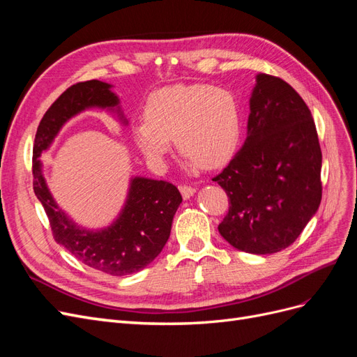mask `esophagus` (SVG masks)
I'll return each mask as SVG.
<instances>
[{
    "label": "esophagus",
    "instance_id": "1",
    "mask_svg": "<svg viewBox=\"0 0 357 357\" xmlns=\"http://www.w3.org/2000/svg\"><path fill=\"white\" fill-rule=\"evenodd\" d=\"M180 192H181L183 198L189 199V198L193 195V193H195V188L189 186V185H181V186H180Z\"/></svg>",
    "mask_w": 357,
    "mask_h": 357
}]
</instances>
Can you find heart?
I'll list each match as a JSON object with an SVG mask.
<instances>
[{"mask_svg": "<svg viewBox=\"0 0 357 357\" xmlns=\"http://www.w3.org/2000/svg\"><path fill=\"white\" fill-rule=\"evenodd\" d=\"M236 96L210 84H176L149 96L144 119L132 126L137 147L159 160L174 138L178 152L199 168L220 165L235 152L241 135Z\"/></svg>", "mask_w": 357, "mask_h": 357, "instance_id": "heart-1", "label": "heart"}]
</instances>
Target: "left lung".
Instances as JSON below:
<instances>
[{"instance_id": "8db88e82", "label": "left lung", "mask_w": 357, "mask_h": 357, "mask_svg": "<svg viewBox=\"0 0 357 357\" xmlns=\"http://www.w3.org/2000/svg\"><path fill=\"white\" fill-rule=\"evenodd\" d=\"M320 171L321 149L308 105L284 80L259 74L245 143L211 178L229 199L220 235L253 255L294 244L320 205Z\"/></svg>"}]
</instances>
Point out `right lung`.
<instances>
[{
	"label": "right lung",
	"mask_w": 357,
	"mask_h": 357,
	"mask_svg": "<svg viewBox=\"0 0 357 357\" xmlns=\"http://www.w3.org/2000/svg\"><path fill=\"white\" fill-rule=\"evenodd\" d=\"M93 105H117V96L110 91V84L100 80L79 82L62 92L49 107L40 121L32 149V185L45 207L55 241L82 264L121 277L143 269L162 252L181 195L169 181L137 177L131 183L121 218L109 229L100 232L77 228L58 208L41 176L38 156L71 116Z\"/></svg>",
	"instance_id": "obj_1"
}]
</instances>
